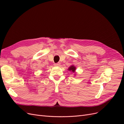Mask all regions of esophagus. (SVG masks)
Returning a JSON list of instances; mask_svg holds the SVG:
<instances>
[{"instance_id": "esophagus-1", "label": "esophagus", "mask_w": 124, "mask_h": 124, "mask_svg": "<svg viewBox=\"0 0 124 124\" xmlns=\"http://www.w3.org/2000/svg\"><path fill=\"white\" fill-rule=\"evenodd\" d=\"M54 66H60V63H54Z\"/></svg>"}]
</instances>
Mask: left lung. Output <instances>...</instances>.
Masks as SVG:
<instances>
[{
  "instance_id": "1",
  "label": "left lung",
  "mask_w": 124,
  "mask_h": 124,
  "mask_svg": "<svg viewBox=\"0 0 124 124\" xmlns=\"http://www.w3.org/2000/svg\"><path fill=\"white\" fill-rule=\"evenodd\" d=\"M76 67H75V66H73V65L69 67V68H68V70L72 71V72H73V73L75 72V71H76Z\"/></svg>"
}]
</instances>
